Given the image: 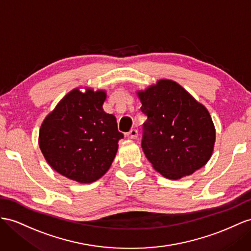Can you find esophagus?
<instances>
[{"label": "esophagus", "mask_w": 251, "mask_h": 251, "mask_svg": "<svg viewBox=\"0 0 251 251\" xmlns=\"http://www.w3.org/2000/svg\"><path fill=\"white\" fill-rule=\"evenodd\" d=\"M127 138L128 139H137V137H138V130H136V129H131L129 132H127Z\"/></svg>", "instance_id": "obj_1"}]
</instances>
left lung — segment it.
<instances>
[{
    "instance_id": "obj_1",
    "label": "left lung",
    "mask_w": 251,
    "mask_h": 251,
    "mask_svg": "<svg viewBox=\"0 0 251 251\" xmlns=\"http://www.w3.org/2000/svg\"><path fill=\"white\" fill-rule=\"evenodd\" d=\"M138 94L147 118L141 146L153 169L169 179H180L202 168L215 142L214 125L205 107L168 79Z\"/></svg>"
}]
</instances>
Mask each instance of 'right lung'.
Segmentation results:
<instances>
[{"label": "right lung", "instance_id": "add662e5", "mask_svg": "<svg viewBox=\"0 0 251 251\" xmlns=\"http://www.w3.org/2000/svg\"><path fill=\"white\" fill-rule=\"evenodd\" d=\"M104 91L78 89L68 93L44 120L39 146L52 168L71 180L96 181L110 168L118 151L117 119L102 110Z\"/></svg>", "mask_w": 251, "mask_h": 251}]
</instances>
